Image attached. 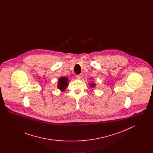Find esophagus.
Returning <instances> with one entry per match:
<instances>
[{"label":"esophagus","mask_w":153,"mask_h":153,"mask_svg":"<svg viewBox=\"0 0 153 153\" xmlns=\"http://www.w3.org/2000/svg\"><path fill=\"white\" fill-rule=\"evenodd\" d=\"M76 78L77 80H80V79H81V76L80 74H77V75L76 76Z\"/></svg>","instance_id":"obj_1"}]
</instances>
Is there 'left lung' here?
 <instances>
[{
  "mask_svg": "<svg viewBox=\"0 0 153 153\" xmlns=\"http://www.w3.org/2000/svg\"><path fill=\"white\" fill-rule=\"evenodd\" d=\"M89 86H90V87L91 88H92V89H93L96 86V84H95V82H92L89 83Z\"/></svg>",
  "mask_w": 153,
  "mask_h": 153,
  "instance_id": "1",
  "label": "left lung"
}]
</instances>
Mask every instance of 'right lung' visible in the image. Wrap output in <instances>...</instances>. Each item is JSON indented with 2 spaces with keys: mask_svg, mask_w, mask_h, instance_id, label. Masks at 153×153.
<instances>
[{
  "mask_svg": "<svg viewBox=\"0 0 153 153\" xmlns=\"http://www.w3.org/2000/svg\"><path fill=\"white\" fill-rule=\"evenodd\" d=\"M68 78L67 77L61 76L58 79L57 83V88L59 89L61 92H64L66 88L69 85Z\"/></svg>",
  "mask_w": 153,
  "mask_h": 153,
  "instance_id": "add662e5",
  "label": "right lung"
}]
</instances>
